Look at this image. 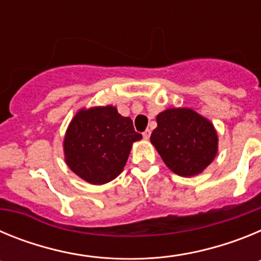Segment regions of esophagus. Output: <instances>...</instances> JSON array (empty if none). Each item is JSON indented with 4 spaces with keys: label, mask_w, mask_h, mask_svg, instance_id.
Returning a JSON list of instances; mask_svg holds the SVG:
<instances>
[{
    "label": "esophagus",
    "mask_w": 261,
    "mask_h": 261,
    "mask_svg": "<svg viewBox=\"0 0 261 261\" xmlns=\"http://www.w3.org/2000/svg\"><path fill=\"white\" fill-rule=\"evenodd\" d=\"M150 129H146V130H145L144 133H142V136H144V138L145 140H149V138H150Z\"/></svg>",
    "instance_id": "34e87169"
}]
</instances>
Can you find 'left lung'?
Segmentation results:
<instances>
[{
	"mask_svg": "<svg viewBox=\"0 0 261 261\" xmlns=\"http://www.w3.org/2000/svg\"><path fill=\"white\" fill-rule=\"evenodd\" d=\"M156 124L150 141L174 174L195 176L214 161L218 135L211 120L191 108H167L156 115Z\"/></svg>",
	"mask_w": 261,
	"mask_h": 261,
	"instance_id": "left-lung-1",
	"label": "left lung"
}]
</instances>
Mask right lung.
<instances>
[{
	"instance_id": "add662e5",
	"label": "right lung",
	"mask_w": 261,
	"mask_h": 261,
	"mask_svg": "<svg viewBox=\"0 0 261 261\" xmlns=\"http://www.w3.org/2000/svg\"><path fill=\"white\" fill-rule=\"evenodd\" d=\"M142 136L115 106L81 108L64 137V156L71 171L85 181L102 186L124 170L132 145Z\"/></svg>"
}]
</instances>
